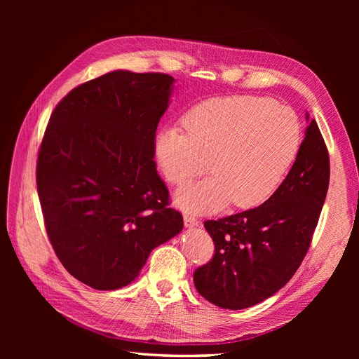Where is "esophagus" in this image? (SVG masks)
<instances>
[{
  "label": "esophagus",
  "instance_id": "esophagus-1",
  "mask_svg": "<svg viewBox=\"0 0 359 359\" xmlns=\"http://www.w3.org/2000/svg\"><path fill=\"white\" fill-rule=\"evenodd\" d=\"M183 219H184V225L187 229H195L199 225V219L192 214H184Z\"/></svg>",
  "mask_w": 359,
  "mask_h": 359
}]
</instances>
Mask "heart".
I'll return each instance as SVG.
<instances>
[{
  "mask_svg": "<svg viewBox=\"0 0 359 359\" xmlns=\"http://www.w3.org/2000/svg\"><path fill=\"white\" fill-rule=\"evenodd\" d=\"M183 125L165 126L154 140L164 177L184 184L210 167L214 176L187 184L176 203L192 212H214L233 203L249 210L266 202L291 168L301 142L295 111L268 97L230 96L199 103Z\"/></svg>",
  "mask_w": 359,
  "mask_h": 359,
  "instance_id": "b5f03b06",
  "label": "heart"
}]
</instances>
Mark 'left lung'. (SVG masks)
I'll return each instance as SVG.
<instances>
[{
	"instance_id": "obj_1",
	"label": "left lung",
	"mask_w": 359,
	"mask_h": 359,
	"mask_svg": "<svg viewBox=\"0 0 359 359\" xmlns=\"http://www.w3.org/2000/svg\"><path fill=\"white\" fill-rule=\"evenodd\" d=\"M329 179V153L313 119L290 173L266 202L240 214L205 221L215 253L194 273L198 292L229 310L252 307L278 292L310 248Z\"/></svg>"
}]
</instances>
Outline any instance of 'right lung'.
Here are the masks:
<instances>
[{
    "mask_svg": "<svg viewBox=\"0 0 359 359\" xmlns=\"http://www.w3.org/2000/svg\"><path fill=\"white\" fill-rule=\"evenodd\" d=\"M173 83L111 71L71 90L49 119L36 167L46 233L64 268L94 290L130 284L183 229L154 161Z\"/></svg>",
    "mask_w": 359,
    "mask_h": 359,
    "instance_id": "add662e5",
    "label": "right lung"
}]
</instances>
